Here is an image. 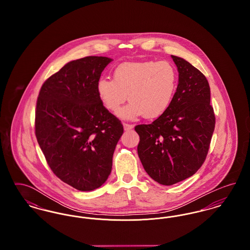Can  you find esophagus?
I'll use <instances>...</instances> for the list:
<instances>
[{"mask_svg":"<svg viewBox=\"0 0 250 250\" xmlns=\"http://www.w3.org/2000/svg\"><path fill=\"white\" fill-rule=\"evenodd\" d=\"M123 125H124V129H125V130H130V129H132V128L134 127V125L127 124V123H124Z\"/></svg>","mask_w":250,"mask_h":250,"instance_id":"1","label":"esophagus"}]
</instances>
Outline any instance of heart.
Masks as SVG:
<instances>
[{
	"instance_id": "1",
	"label": "heart",
	"mask_w": 250,
	"mask_h": 250,
	"mask_svg": "<svg viewBox=\"0 0 250 250\" xmlns=\"http://www.w3.org/2000/svg\"><path fill=\"white\" fill-rule=\"evenodd\" d=\"M178 85V74L167 61L127 62L113 71V81L102 78L96 91L102 105L121 118L133 120L143 115L154 119L163 115L170 106Z\"/></svg>"
}]
</instances>
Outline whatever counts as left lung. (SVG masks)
<instances>
[{"mask_svg":"<svg viewBox=\"0 0 250 250\" xmlns=\"http://www.w3.org/2000/svg\"><path fill=\"white\" fill-rule=\"evenodd\" d=\"M179 72L178 86L168 109L150 125H139L138 155L148 175L171 186L202 167L214 133L210 86L202 72L171 55Z\"/></svg>","mask_w":250,"mask_h":250,"instance_id":"obj_1","label":"left lung"}]
</instances>
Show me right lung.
I'll return each mask as SVG.
<instances>
[{
  "label": "right lung",
  "instance_id": "add662e5",
  "mask_svg": "<svg viewBox=\"0 0 250 250\" xmlns=\"http://www.w3.org/2000/svg\"><path fill=\"white\" fill-rule=\"evenodd\" d=\"M111 61L88 56L67 62L43 83L37 98L38 144L53 173L78 190H94L107 181L124 133L96 91Z\"/></svg>",
  "mask_w": 250,
  "mask_h": 250
}]
</instances>
